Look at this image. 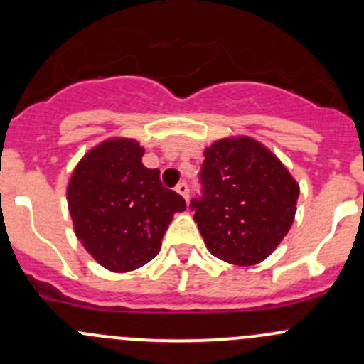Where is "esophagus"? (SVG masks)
<instances>
[{
  "label": "esophagus",
  "instance_id": "obj_1",
  "mask_svg": "<svg viewBox=\"0 0 364 364\" xmlns=\"http://www.w3.org/2000/svg\"><path fill=\"white\" fill-rule=\"evenodd\" d=\"M176 192H178V193H181V196L185 197V200H186V203H188V197H190V188H188V183H186V181H181V183H179V185L176 186Z\"/></svg>",
  "mask_w": 364,
  "mask_h": 364
}]
</instances>
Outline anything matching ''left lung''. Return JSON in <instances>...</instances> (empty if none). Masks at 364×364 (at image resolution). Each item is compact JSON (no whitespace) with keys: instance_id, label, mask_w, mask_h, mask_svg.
Instances as JSON below:
<instances>
[{"instance_id":"8db88e82","label":"left lung","mask_w":364,"mask_h":364,"mask_svg":"<svg viewBox=\"0 0 364 364\" xmlns=\"http://www.w3.org/2000/svg\"><path fill=\"white\" fill-rule=\"evenodd\" d=\"M200 197L190 209L208 250L237 266L262 262L294 222L299 185L266 146L222 139L204 151Z\"/></svg>"}]
</instances>
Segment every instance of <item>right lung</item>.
<instances>
[{
  "instance_id": "1",
  "label": "right lung",
  "mask_w": 364,
  "mask_h": 364,
  "mask_svg": "<svg viewBox=\"0 0 364 364\" xmlns=\"http://www.w3.org/2000/svg\"><path fill=\"white\" fill-rule=\"evenodd\" d=\"M142 155L134 139H109L79 161L68 183L77 237L114 273L155 259L174 213L186 209L179 193L161 185L159 168L144 167Z\"/></svg>"
}]
</instances>
